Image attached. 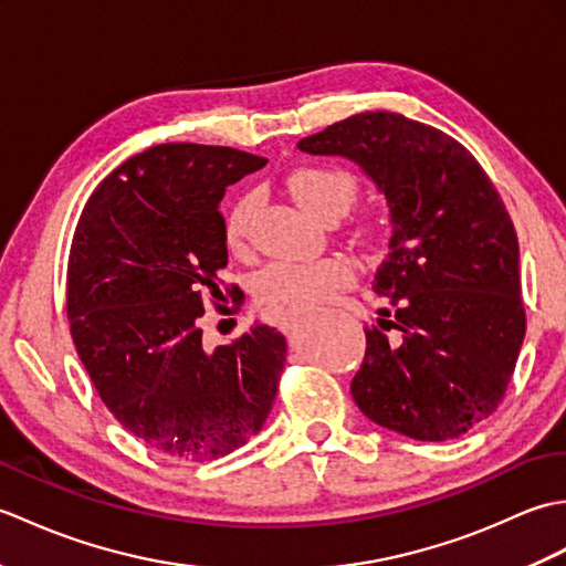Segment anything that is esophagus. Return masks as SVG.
Segmentation results:
<instances>
[{"label": "esophagus", "mask_w": 566, "mask_h": 566, "mask_svg": "<svg viewBox=\"0 0 566 566\" xmlns=\"http://www.w3.org/2000/svg\"><path fill=\"white\" fill-rule=\"evenodd\" d=\"M296 323H298V316H290V318H286L284 323H282V328H284V333H290L294 326H296Z\"/></svg>", "instance_id": "esophagus-1"}]
</instances>
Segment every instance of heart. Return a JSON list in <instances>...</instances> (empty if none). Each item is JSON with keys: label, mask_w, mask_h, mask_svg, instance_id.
I'll return each instance as SVG.
<instances>
[{"label": "heart", "mask_w": 566, "mask_h": 566, "mask_svg": "<svg viewBox=\"0 0 566 566\" xmlns=\"http://www.w3.org/2000/svg\"><path fill=\"white\" fill-rule=\"evenodd\" d=\"M286 187L302 207L326 221L353 207L357 197V177L340 165H302L286 177ZM255 211V197L243 195L226 213V243L240 252L248 248L250 219ZM355 268L343 255L316 260H272L252 276V294L272 316H298L316 304L326 302L343 286L353 284Z\"/></svg>", "instance_id": "obj_1"}]
</instances>
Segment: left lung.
<instances>
[{"instance_id":"1","label":"left lung","mask_w":566,"mask_h":566,"mask_svg":"<svg viewBox=\"0 0 566 566\" xmlns=\"http://www.w3.org/2000/svg\"><path fill=\"white\" fill-rule=\"evenodd\" d=\"M355 160L391 211L389 255L371 292L353 399L375 423L440 442L464 436L506 396L525 338L518 235L484 167L442 130L365 112L298 140Z\"/></svg>"}]
</instances>
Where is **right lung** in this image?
Here are the masks:
<instances>
[{
  "label": "right lung",
  "instance_id": "add662e5",
  "mask_svg": "<svg viewBox=\"0 0 566 566\" xmlns=\"http://www.w3.org/2000/svg\"><path fill=\"white\" fill-rule=\"evenodd\" d=\"M264 163L226 146H153L94 189L72 235L67 318L82 365L118 423L175 460L238 450L280 387V331L258 323L211 353L199 328L228 264L219 201ZM226 292L243 302L235 284Z\"/></svg>",
  "mask_w": 566,
  "mask_h": 566
}]
</instances>
